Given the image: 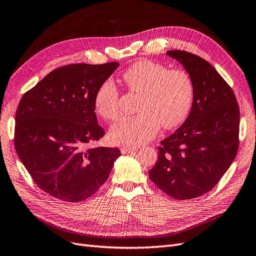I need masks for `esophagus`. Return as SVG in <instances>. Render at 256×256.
I'll return each instance as SVG.
<instances>
[{
    "mask_svg": "<svg viewBox=\"0 0 256 256\" xmlns=\"http://www.w3.org/2000/svg\"><path fill=\"white\" fill-rule=\"evenodd\" d=\"M121 150V153H123V154H126V153H130V152H134L137 150L136 147H128V146H123V147L120 148Z\"/></svg>",
    "mask_w": 256,
    "mask_h": 256,
    "instance_id": "obj_1",
    "label": "esophagus"
}]
</instances>
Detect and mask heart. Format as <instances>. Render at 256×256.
Segmentation results:
<instances>
[{
	"label": "heart",
	"instance_id": "heart-1",
	"mask_svg": "<svg viewBox=\"0 0 256 256\" xmlns=\"http://www.w3.org/2000/svg\"><path fill=\"white\" fill-rule=\"evenodd\" d=\"M122 80L128 90L140 93L135 116H124L109 130L114 144L135 147L154 137L160 126H178L186 120L193 102V84L184 70H170L152 61L136 62L123 72ZM94 109L105 120H114L120 114L119 92L106 82L94 96Z\"/></svg>",
	"mask_w": 256,
	"mask_h": 256
}]
</instances>
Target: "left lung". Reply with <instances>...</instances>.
<instances>
[{"label": "left lung", "instance_id": "left-lung-1", "mask_svg": "<svg viewBox=\"0 0 256 256\" xmlns=\"http://www.w3.org/2000/svg\"><path fill=\"white\" fill-rule=\"evenodd\" d=\"M193 84L191 112L160 142L149 178L179 200L209 192L230 168L238 151L239 107L230 86L212 65L186 51H167Z\"/></svg>", "mask_w": 256, "mask_h": 256}]
</instances>
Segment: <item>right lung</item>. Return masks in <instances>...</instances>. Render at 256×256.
<instances>
[{
	"mask_svg": "<svg viewBox=\"0 0 256 256\" xmlns=\"http://www.w3.org/2000/svg\"><path fill=\"white\" fill-rule=\"evenodd\" d=\"M119 65H65L20 100L14 148L35 184L58 200L77 202L93 195L121 156L118 148L89 147L105 134L94 96Z\"/></svg>",
	"mask_w": 256,
	"mask_h": 256,
	"instance_id": "add662e5",
	"label": "right lung"
}]
</instances>
